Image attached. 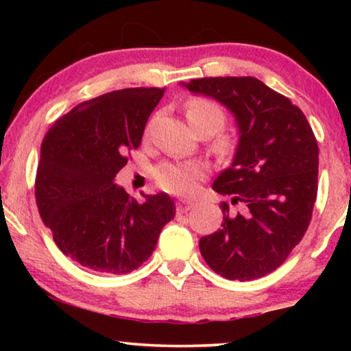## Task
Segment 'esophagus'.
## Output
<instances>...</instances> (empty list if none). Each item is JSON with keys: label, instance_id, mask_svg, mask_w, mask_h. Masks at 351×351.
Wrapping results in <instances>:
<instances>
[{"label": "esophagus", "instance_id": "34e87169", "mask_svg": "<svg viewBox=\"0 0 351 351\" xmlns=\"http://www.w3.org/2000/svg\"><path fill=\"white\" fill-rule=\"evenodd\" d=\"M191 208H193V203H190L186 199H179V203H177V213H186Z\"/></svg>", "mask_w": 351, "mask_h": 351}]
</instances>
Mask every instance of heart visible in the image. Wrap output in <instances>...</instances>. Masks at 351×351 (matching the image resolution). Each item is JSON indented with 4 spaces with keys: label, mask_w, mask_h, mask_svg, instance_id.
Here are the masks:
<instances>
[{
    "label": "heart",
    "mask_w": 351,
    "mask_h": 351,
    "mask_svg": "<svg viewBox=\"0 0 351 351\" xmlns=\"http://www.w3.org/2000/svg\"><path fill=\"white\" fill-rule=\"evenodd\" d=\"M185 118L191 129L198 132H209L213 136L225 124V112L217 102L206 97H191L185 104ZM227 143L222 142V147ZM208 174L203 162H166L155 171L156 184L162 190L174 195H191L198 184Z\"/></svg>",
    "instance_id": "b5f03b06"
}]
</instances>
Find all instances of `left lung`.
Segmentation results:
<instances>
[{"label": "left lung", "mask_w": 351, "mask_h": 351, "mask_svg": "<svg viewBox=\"0 0 351 351\" xmlns=\"http://www.w3.org/2000/svg\"><path fill=\"white\" fill-rule=\"evenodd\" d=\"M225 105L238 126L232 166L214 180L241 213L222 203L223 222L199 239L206 263L227 280L251 281L276 270L308 228L318 191V143L302 110L254 76L182 83Z\"/></svg>", "instance_id": "8db88e82"}]
</instances>
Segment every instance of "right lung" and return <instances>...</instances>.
Masks as SVG:
<instances>
[{
	"instance_id": "obj_1",
	"label": "right lung",
	"mask_w": 351,
	"mask_h": 351,
	"mask_svg": "<svg viewBox=\"0 0 351 351\" xmlns=\"http://www.w3.org/2000/svg\"><path fill=\"white\" fill-rule=\"evenodd\" d=\"M162 94L160 88H129L86 100L57 119L41 143L38 210L57 247L89 270L134 271L174 219L171 196L147 195L138 203L114 184Z\"/></svg>"
}]
</instances>
